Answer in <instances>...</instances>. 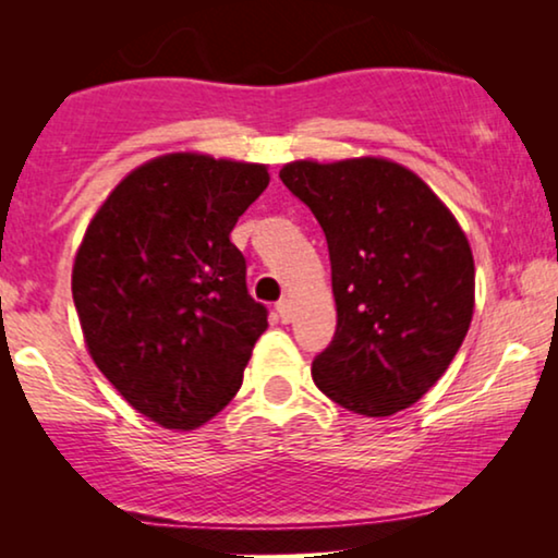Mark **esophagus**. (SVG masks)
Returning a JSON list of instances; mask_svg holds the SVG:
<instances>
[{
	"label": "esophagus",
	"mask_w": 558,
	"mask_h": 558,
	"mask_svg": "<svg viewBox=\"0 0 558 558\" xmlns=\"http://www.w3.org/2000/svg\"><path fill=\"white\" fill-rule=\"evenodd\" d=\"M277 312H279V317L284 319V323H289V319H292V312H294V302L292 300H281L277 304Z\"/></svg>",
	"instance_id": "obj_1"
}]
</instances>
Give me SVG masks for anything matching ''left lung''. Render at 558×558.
Segmentation results:
<instances>
[{
  "mask_svg": "<svg viewBox=\"0 0 558 558\" xmlns=\"http://www.w3.org/2000/svg\"><path fill=\"white\" fill-rule=\"evenodd\" d=\"M279 178L315 213L330 251L338 330L312 380L353 414L409 409L470 330L468 235L416 172L386 157L294 159Z\"/></svg>",
  "mask_w": 558,
  "mask_h": 558,
  "instance_id": "left-lung-1",
  "label": "left lung"
}]
</instances>
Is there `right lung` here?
<instances>
[{
	"label": "right lung",
	"instance_id": "add662e5",
	"mask_svg": "<svg viewBox=\"0 0 558 558\" xmlns=\"http://www.w3.org/2000/svg\"><path fill=\"white\" fill-rule=\"evenodd\" d=\"M269 167L170 151L98 205L73 262V302L98 371L165 429H197L239 393L269 327L231 231Z\"/></svg>",
	"mask_w": 558,
	"mask_h": 558
}]
</instances>
